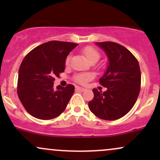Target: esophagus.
Here are the masks:
<instances>
[{
    "label": "esophagus",
    "instance_id": "obj_1",
    "mask_svg": "<svg viewBox=\"0 0 160 160\" xmlns=\"http://www.w3.org/2000/svg\"><path fill=\"white\" fill-rule=\"evenodd\" d=\"M76 90L80 91V92H84L86 90V89H85V88H83V87H80V86H76Z\"/></svg>",
    "mask_w": 160,
    "mask_h": 160
}]
</instances>
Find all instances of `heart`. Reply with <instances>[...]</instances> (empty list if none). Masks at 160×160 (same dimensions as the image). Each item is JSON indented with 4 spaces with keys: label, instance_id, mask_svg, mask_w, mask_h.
Instances as JSON below:
<instances>
[{
    "label": "heart",
    "instance_id": "obj_1",
    "mask_svg": "<svg viewBox=\"0 0 160 160\" xmlns=\"http://www.w3.org/2000/svg\"><path fill=\"white\" fill-rule=\"evenodd\" d=\"M82 53L84 54V56H86V58H87L88 61L89 62H97L98 61V59L100 58V53L96 49L94 48L93 47H91V46H88V47H86L85 48L82 49ZM70 59H71V56H68L67 58L65 59V64L66 65H68ZM93 78V75L92 74H89V73H86V74H78L74 78L75 81L78 82H80V83L84 84L86 82L92 80Z\"/></svg>",
    "mask_w": 160,
    "mask_h": 160
}]
</instances>
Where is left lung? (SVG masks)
<instances>
[{
    "label": "left lung",
    "mask_w": 160,
    "mask_h": 160,
    "mask_svg": "<svg viewBox=\"0 0 160 160\" xmlns=\"http://www.w3.org/2000/svg\"><path fill=\"white\" fill-rule=\"evenodd\" d=\"M95 44L108 57L107 69L99 80L108 89L104 92L93 89L94 98L88 105L98 118L115 120L126 115L136 102L140 92V67L132 53L123 46L110 41Z\"/></svg>",
    "instance_id": "1"
}]
</instances>
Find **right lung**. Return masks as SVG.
<instances>
[{"mask_svg":"<svg viewBox=\"0 0 160 160\" xmlns=\"http://www.w3.org/2000/svg\"><path fill=\"white\" fill-rule=\"evenodd\" d=\"M78 43L49 41L33 49L22 62L17 93L25 110L40 120H51L65 110L74 86L53 87L55 77L65 68V59Z\"/></svg>","mask_w":160,"mask_h":160,"instance_id":"1","label":"right lung"}]
</instances>
